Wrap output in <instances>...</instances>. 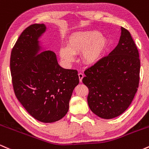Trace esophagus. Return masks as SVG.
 Segmentation results:
<instances>
[{
    "label": "esophagus",
    "mask_w": 149,
    "mask_h": 149,
    "mask_svg": "<svg viewBox=\"0 0 149 149\" xmlns=\"http://www.w3.org/2000/svg\"><path fill=\"white\" fill-rule=\"evenodd\" d=\"M83 77H84V75H83V73H78V78H79V80H80V83L82 82V80H83Z\"/></svg>",
    "instance_id": "34e87169"
}]
</instances>
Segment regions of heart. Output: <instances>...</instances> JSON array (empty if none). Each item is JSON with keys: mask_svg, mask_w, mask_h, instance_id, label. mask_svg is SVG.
Segmentation results:
<instances>
[{"mask_svg": "<svg viewBox=\"0 0 149 149\" xmlns=\"http://www.w3.org/2000/svg\"><path fill=\"white\" fill-rule=\"evenodd\" d=\"M107 46V40L97 31H85L72 34L68 40L67 47H61L59 54L63 60L71 63L76 54L82 53L85 64H95L103 57Z\"/></svg>", "mask_w": 149, "mask_h": 149, "instance_id": "1", "label": "heart"}]
</instances>
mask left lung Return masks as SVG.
Returning a JSON list of instances; mask_svg holds the SVG:
<instances>
[{"mask_svg": "<svg viewBox=\"0 0 149 149\" xmlns=\"http://www.w3.org/2000/svg\"><path fill=\"white\" fill-rule=\"evenodd\" d=\"M139 51L129 31L121 27L116 48L84 71L88 88V103L99 117L111 119L126 111L139 83Z\"/></svg>", "mask_w": 149, "mask_h": 149, "instance_id": "left-lung-1", "label": "left lung"}]
</instances>
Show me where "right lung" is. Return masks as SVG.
I'll list each match as a JSON object with an SVG mask.
<instances>
[{"instance_id":"add662e5","label":"right lung","mask_w":149,"mask_h":149,"mask_svg":"<svg viewBox=\"0 0 149 149\" xmlns=\"http://www.w3.org/2000/svg\"><path fill=\"white\" fill-rule=\"evenodd\" d=\"M43 24L30 25L19 36L10 56V71L15 95L35 119L53 123L68 112L73 89L79 83L78 71L58 64L56 54H38Z\"/></svg>"}]
</instances>
